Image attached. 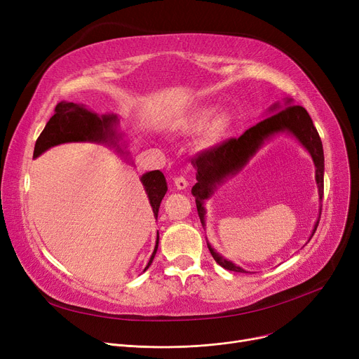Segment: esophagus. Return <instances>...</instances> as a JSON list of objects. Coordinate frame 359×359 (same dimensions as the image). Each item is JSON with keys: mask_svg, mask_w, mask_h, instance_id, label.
<instances>
[{"mask_svg": "<svg viewBox=\"0 0 359 359\" xmlns=\"http://www.w3.org/2000/svg\"><path fill=\"white\" fill-rule=\"evenodd\" d=\"M175 186L177 187V189L183 191L187 186H189V182H187L183 176H177V177H175Z\"/></svg>", "mask_w": 359, "mask_h": 359, "instance_id": "1", "label": "esophagus"}]
</instances>
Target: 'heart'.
Here are the masks:
<instances>
[{"mask_svg":"<svg viewBox=\"0 0 359 359\" xmlns=\"http://www.w3.org/2000/svg\"><path fill=\"white\" fill-rule=\"evenodd\" d=\"M214 107H205L201 109L195 118L192 119V122L187 126L191 132H201L206 125H208L210 119L214 115ZM233 126V116L230 111H221L214 118V121L211 122L208 132H206V141L210 144H215L218 141H221L225 135L229 134L230 129Z\"/></svg>","mask_w":359,"mask_h":359,"instance_id":"b5f03b06","label":"heart"}]
</instances>
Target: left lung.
<instances>
[{
    "label": "left lung",
    "mask_w": 359,
    "mask_h": 359,
    "mask_svg": "<svg viewBox=\"0 0 359 359\" xmlns=\"http://www.w3.org/2000/svg\"><path fill=\"white\" fill-rule=\"evenodd\" d=\"M291 99L285 102L288 107L280 110L279 104H273L269 110L273 111V115L269 118L260 121L255 126L249 128L244 134L238 138H230L227 141L221 142L210 149L202 151L198 157L192 161L194 167L198 170L196 180L198 183L192 187V195L196 201L198 215L201 218L202 225H205V208L203 202L212 196L217 186L224 183L225 179L236 176L240 170L248 164V161L256 154V151L263 145L266 140L271 137L280 134V132H288L294 135L299 144L303 145L313 158L316 165V182L318 187V198L323 199V176H325V154H323V145L322 140L318 137V132L313 125V121L307 110L303 106H291ZM280 111L278 112L277 110ZM277 113L275 114L274 111ZM320 214H322V205H320L318 218L314 224V230L311 237L314 236L317 225L320 221ZM310 237V238H311ZM208 249L218 263L219 266L227 271L248 273L243 268L234 265L233 262L227 260L219 253H217L211 244L208 243Z\"/></svg>",
    "instance_id": "1"
}]
</instances>
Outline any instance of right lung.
<instances>
[{
    "instance_id": "obj_1",
    "label": "right lung",
    "mask_w": 359,
    "mask_h": 359,
    "mask_svg": "<svg viewBox=\"0 0 359 359\" xmlns=\"http://www.w3.org/2000/svg\"><path fill=\"white\" fill-rule=\"evenodd\" d=\"M118 116L109 113V115L99 116L97 113L88 110L84 104H77L71 102H61L56 104L53 116L48 121L42 134L34 144L33 157H39L50 147L65 144V142H99L110 147H115L119 153L123 149L119 145L122 135L116 130ZM141 182L148 195L149 205L153 208L154 217L158 215V208L161 199L167 192V183L164 175L160 170H153L142 175ZM158 249V233L153 255L149 257L148 265L144 271L149 268Z\"/></svg>"
}]
</instances>
